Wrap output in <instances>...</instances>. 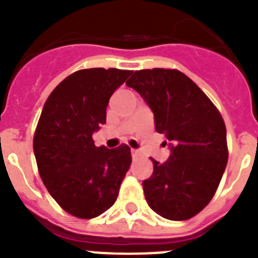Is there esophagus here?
Masks as SVG:
<instances>
[{
  "label": "esophagus",
  "mask_w": 258,
  "mask_h": 258,
  "mask_svg": "<svg viewBox=\"0 0 258 258\" xmlns=\"http://www.w3.org/2000/svg\"><path fill=\"white\" fill-rule=\"evenodd\" d=\"M132 155H133V157H138L140 156V151H138V150L132 149Z\"/></svg>",
  "instance_id": "esophagus-1"
}]
</instances>
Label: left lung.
Returning <instances> with one entry per match:
<instances>
[{
	"instance_id": "1",
	"label": "left lung",
	"mask_w": 258,
	"mask_h": 258,
	"mask_svg": "<svg viewBox=\"0 0 258 258\" xmlns=\"http://www.w3.org/2000/svg\"><path fill=\"white\" fill-rule=\"evenodd\" d=\"M152 109L155 129L170 142V156L143 181L146 202L172 221L197 216L217 191L229 157L226 126L217 107L178 70L136 71L126 81ZM166 145V142H164Z\"/></svg>"
}]
</instances>
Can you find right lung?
Segmentation results:
<instances>
[{"instance_id":"add662e5","label":"right lung","mask_w":258,"mask_h":258,"mask_svg":"<svg viewBox=\"0 0 258 258\" xmlns=\"http://www.w3.org/2000/svg\"><path fill=\"white\" fill-rule=\"evenodd\" d=\"M132 71L80 70L51 92L33 136L38 173L67 213L94 218L115 204L132 163L129 146L97 147L93 133L106 124V108Z\"/></svg>"}]
</instances>
